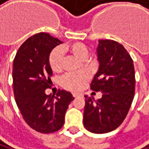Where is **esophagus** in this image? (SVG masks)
<instances>
[{
    "mask_svg": "<svg viewBox=\"0 0 149 149\" xmlns=\"http://www.w3.org/2000/svg\"><path fill=\"white\" fill-rule=\"evenodd\" d=\"M72 95H73V96H74V97H77V96L79 95V93H73Z\"/></svg>",
    "mask_w": 149,
    "mask_h": 149,
    "instance_id": "obj_1",
    "label": "esophagus"
}]
</instances>
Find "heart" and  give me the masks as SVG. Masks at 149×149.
<instances>
[{
  "label": "heart",
  "instance_id": "b5f03b06",
  "mask_svg": "<svg viewBox=\"0 0 149 149\" xmlns=\"http://www.w3.org/2000/svg\"><path fill=\"white\" fill-rule=\"evenodd\" d=\"M62 51H68L74 56L80 60H86L88 56V49L84 44L79 42H75L61 49L57 47L54 48L49 55V65L54 72H59L62 67V61H63V53ZM88 80V75L85 72L70 73L67 74L62 79L63 87L70 90H79Z\"/></svg>",
  "mask_w": 149,
  "mask_h": 149
}]
</instances>
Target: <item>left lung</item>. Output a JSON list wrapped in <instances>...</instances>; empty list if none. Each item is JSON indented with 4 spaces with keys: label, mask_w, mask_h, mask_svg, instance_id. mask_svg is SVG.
I'll list each match as a JSON object with an SVG mask.
<instances>
[{
    "label": "left lung",
    "mask_w": 149,
    "mask_h": 149,
    "mask_svg": "<svg viewBox=\"0 0 149 149\" xmlns=\"http://www.w3.org/2000/svg\"><path fill=\"white\" fill-rule=\"evenodd\" d=\"M99 66L90 88L102 97L85 95L83 123L93 133H107L123 123L133 101L135 71L127 50L113 40H99L96 48Z\"/></svg>",
    "instance_id": "8db88e82"
}]
</instances>
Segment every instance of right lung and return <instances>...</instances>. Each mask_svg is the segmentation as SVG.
Returning a JSON list of instances; mask_svg holds the SVG:
<instances>
[{
	"label": "right lung",
	"instance_id": "obj_1",
	"mask_svg": "<svg viewBox=\"0 0 149 149\" xmlns=\"http://www.w3.org/2000/svg\"><path fill=\"white\" fill-rule=\"evenodd\" d=\"M61 44L47 33H38L26 40L13 61L16 104L25 122L41 133L54 132L63 126L65 113L74 99L66 90H59L56 96L45 93L53 75L49 55Z\"/></svg>",
	"mask_w": 149,
	"mask_h": 149
}]
</instances>
